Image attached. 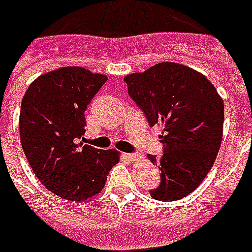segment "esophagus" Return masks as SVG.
<instances>
[{"instance_id":"1","label":"esophagus","mask_w":252,"mask_h":252,"mask_svg":"<svg viewBox=\"0 0 252 252\" xmlns=\"http://www.w3.org/2000/svg\"><path fill=\"white\" fill-rule=\"evenodd\" d=\"M126 159H129V160L134 161V160H138V159H141V157L142 155L140 154V153H133V154H126Z\"/></svg>"}]
</instances>
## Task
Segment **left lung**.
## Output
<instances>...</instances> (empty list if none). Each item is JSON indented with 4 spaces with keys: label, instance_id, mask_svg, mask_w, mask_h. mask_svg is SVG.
<instances>
[{
    "label": "left lung",
    "instance_id": "8db88e82",
    "mask_svg": "<svg viewBox=\"0 0 252 252\" xmlns=\"http://www.w3.org/2000/svg\"><path fill=\"white\" fill-rule=\"evenodd\" d=\"M128 94L151 126H161L164 153L147 155L160 169V185L150 195L172 202L202 184L222 140L224 102L203 73L184 64L161 62L144 72L126 75Z\"/></svg>",
    "mask_w": 252,
    "mask_h": 252
}]
</instances>
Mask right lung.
<instances>
[{"label":"right lung","mask_w":252,"mask_h":252,"mask_svg":"<svg viewBox=\"0 0 252 252\" xmlns=\"http://www.w3.org/2000/svg\"><path fill=\"white\" fill-rule=\"evenodd\" d=\"M107 76L83 67H62L31 84L20 107V142L42 185L67 200L83 202L101 193L110 169L119 163L115 149L80 142L84 112Z\"/></svg>","instance_id":"1"}]
</instances>
